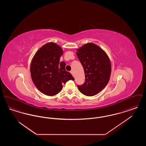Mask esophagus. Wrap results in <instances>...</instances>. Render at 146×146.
I'll return each mask as SVG.
<instances>
[{
    "label": "esophagus",
    "instance_id": "34e87169",
    "mask_svg": "<svg viewBox=\"0 0 146 146\" xmlns=\"http://www.w3.org/2000/svg\"><path fill=\"white\" fill-rule=\"evenodd\" d=\"M70 73L72 74V75H73V73H74V72H73V70H70Z\"/></svg>",
    "mask_w": 146,
    "mask_h": 146
}]
</instances>
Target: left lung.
<instances>
[{
	"mask_svg": "<svg viewBox=\"0 0 146 146\" xmlns=\"http://www.w3.org/2000/svg\"><path fill=\"white\" fill-rule=\"evenodd\" d=\"M76 55L83 67L85 82L78 85L84 95L95 96L108 83L111 73L110 60L104 50L89 42L76 50Z\"/></svg>",
	"mask_w": 146,
	"mask_h": 146,
	"instance_id": "obj_1",
	"label": "left lung"
}]
</instances>
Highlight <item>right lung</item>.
Listing matches in <instances>:
<instances>
[{"mask_svg":"<svg viewBox=\"0 0 146 146\" xmlns=\"http://www.w3.org/2000/svg\"><path fill=\"white\" fill-rule=\"evenodd\" d=\"M62 48L50 42L42 46L31 63V75L33 83L42 94L54 96L62 90L63 84L74 78L65 70L66 63L60 62Z\"/></svg>","mask_w":146,"mask_h":146,"instance_id":"obj_1","label":"right lung"}]
</instances>
